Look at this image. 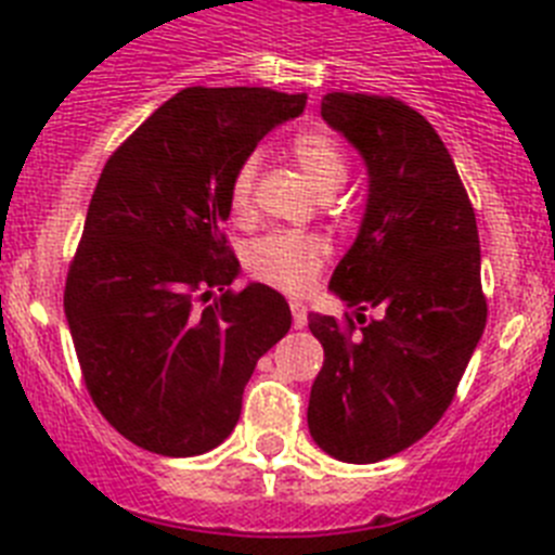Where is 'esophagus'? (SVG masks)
<instances>
[{
    "instance_id": "obj_1",
    "label": "esophagus",
    "mask_w": 555,
    "mask_h": 555,
    "mask_svg": "<svg viewBox=\"0 0 555 555\" xmlns=\"http://www.w3.org/2000/svg\"><path fill=\"white\" fill-rule=\"evenodd\" d=\"M288 308H292L294 327H306V322H308L306 306H302V302H297V300H292V302H288Z\"/></svg>"
}]
</instances>
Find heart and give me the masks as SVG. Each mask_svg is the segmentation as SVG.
I'll return each instance as SVG.
<instances>
[{
    "label": "heart",
    "instance_id": "heart-1",
    "mask_svg": "<svg viewBox=\"0 0 555 555\" xmlns=\"http://www.w3.org/2000/svg\"><path fill=\"white\" fill-rule=\"evenodd\" d=\"M292 152L306 178L322 194H333L347 180V158L341 146L322 130H302L294 135ZM255 180H258V155H247L235 166L228 185V205L233 217H247L253 208ZM327 258V242L317 233L300 230H272L255 238L244 249V267L255 281L281 288L288 294H300L317 281L322 263Z\"/></svg>",
    "mask_w": 555,
    "mask_h": 555
}]
</instances>
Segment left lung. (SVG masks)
Segmentation results:
<instances>
[{"label": "left lung", "mask_w": 555, "mask_h": 555, "mask_svg": "<svg viewBox=\"0 0 555 555\" xmlns=\"http://www.w3.org/2000/svg\"><path fill=\"white\" fill-rule=\"evenodd\" d=\"M322 119L366 160L370 197L331 288L358 308L311 313L325 364L311 386L308 430L350 464L420 442L453 403L487 327L475 210L430 121L395 96L333 91ZM375 307L377 318L363 311Z\"/></svg>", "instance_id": "left-lung-1"}]
</instances>
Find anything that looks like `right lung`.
<instances>
[{
  "label": "right lung",
  "instance_id": "add662e5",
  "mask_svg": "<svg viewBox=\"0 0 555 555\" xmlns=\"http://www.w3.org/2000/svg\"><path fill=\"white\" fill-rule=\"evenodd\" d=\"M306 94L183 88L100 175L68 263L66 308L86 389L113 428L158 455L222 444L258 358L292 327L283 294L233 292L228 185Z\"/></svg>",
  "mask_w": 555,
  "mask_h": 555
}]
</instances>
